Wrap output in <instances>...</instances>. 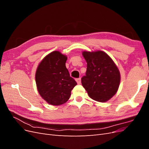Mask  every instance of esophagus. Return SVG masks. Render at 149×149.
<instances>
[{"mask_svg": "<svg viewBox=\"0 0 149 149\" xmlns=\"http://www.w3.org/2000/svg\"><path fill=\"white\" fill-rule=\"evenodd\" d=\"M76 82H77V83H78V84H79L81 83V79H80V78L76 79Z\"/></svg>", "mask_w": 149, "mask_h": 149, "instance_id": "1", "label": "esophagus"}]
</instances>
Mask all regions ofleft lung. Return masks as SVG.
I'll use <instances>...</instances> for the list:
<instances>
[{
  "mask_svg": "<svg viewBox=\"0 0 149 149\" xmlns=\"http://www.w3.org/2000/svg\"><path fill=\"white\" fill-rule=\"evenodd\" d=\"M87 63L86 76L81 78L83 86L92 100L101 102L109 101L118 91L120 74L112 58L103 51H84Z\"/></svg>",
  "mask_w": 149,
  "mask_h": 149,
  "instance_id": "1",
  "label": "left lung"
}]
</instances>
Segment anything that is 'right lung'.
<instances>
[{
	"mask_svg": "<svg viewBox=\"0 0 149 149\" xmlns=\"http://www.w3.org/2000/svg\"><path fill=\"white\" fill-rule=\"evenodd\" d=\"M66 60V55L53 51L43 58L36 70L35 81L40 95L53 106L66 102L77 84L70 77L65 65Z\"/></svg>",
	"mask_w": 149,
	"mask_h": 149,
	"instance_id": "1",
	"label": "right lung"
}]
</instances>
